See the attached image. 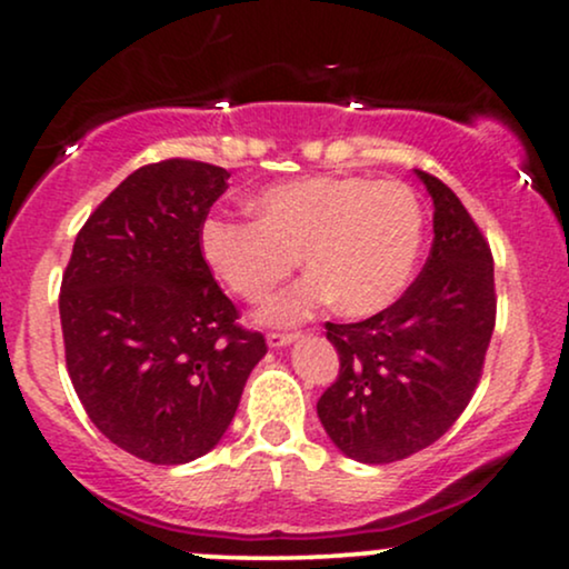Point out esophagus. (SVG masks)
Segmentation results:
<instances>
[{"label": "esophagus", "instance_id": "34e87169", "mask_svg": "<svg viewBox=\"0 0 569 569\" xmlns=\"http://www.w3.org/2000/svg\"><path fill=\"white\" fill-rule=\"evenodd\" d=\"M299 335H280V331H272V335H267V345L270 348H286V345L297 342Z\"/></svg>", "mask_w": 569, "mask_h": 569}]
</instances>
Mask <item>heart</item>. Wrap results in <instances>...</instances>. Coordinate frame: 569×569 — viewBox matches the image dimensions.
Returning a JSON list of instances; mask_svg holds the SVG:
<instances>
[{
	"label": "heart",
	"instance_id": "obj_1",
	"mask_svg": "<svg viewBox=\"0 0 569 569\" xmlns=\"http://www.w3.org/2000/svg\"><path fill=\"white\" fill-rule=\"evenodd\" d=\"M257 221L208 217L200 251L234 297L257 305L302 264L307 276L262 310L291 326L337 299L339 312L375 316L409 283L422 248V208L396 179L305 176L267 187Z\"/></svg>",
	"mask_w": 569,
	"mask_h": 569
}]
</instances>
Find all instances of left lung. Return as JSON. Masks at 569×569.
Returning a JSON list of instances; mask_svg holds the SVG:
<instances>
[{"instance_id": "8db88e82", "label": "left lung", "mask_w": 569, "mask_h": 569, "mask_svg": "<svg viewBox=\"0 0 569 569\" xmlns=\"http://www.w3.org/2000/svg\"><path fill=\"white\" fill-rule=\"evenodd\" d=\"M433 200V246L415 283L358 323H326L339 375L318 417L342 455L396 462L439 441L471 401L495 329V267L485 234L443 181L417 171Z\"/></svg>"}]
</instances>
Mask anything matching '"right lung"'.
Instances as JSON below:
<instances>
[{
    "instance_id": "1",
    "label": "right lung",
    "mask_w": 569,
    "mask_h": 569,
    "mask_svg": "<svg viewBox=\"0 0 569 569\" xmlns=\"http://www.w3.org/2000/svg\"><path fill=\"white\" fill-rule=\"evenodd\" d=\"M227 179L181 158L139 168L90 213L63 272L71 385L109 441L154 466L217 447L267 352L200 251Z\"/></svg>"
}]
</instances>
